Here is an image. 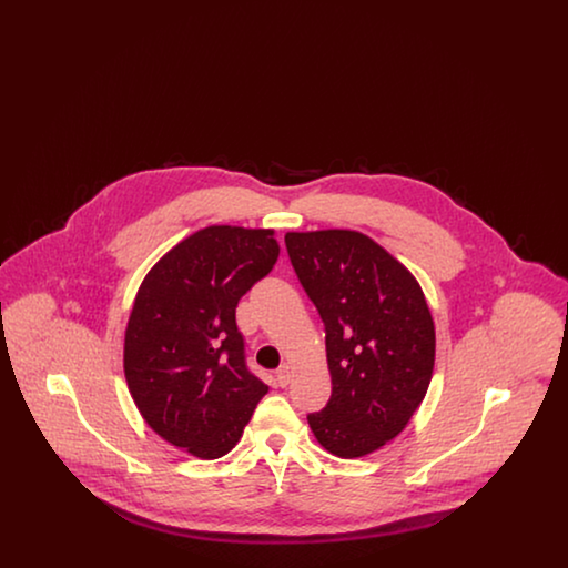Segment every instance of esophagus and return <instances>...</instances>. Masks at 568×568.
Returning <instances> with one entry per match:
<instances>
[{
  "mask_svg": "<svg viewBox=\"0 0 568 568\" xmlns=\"http://www.w3.org/2000/svg\"><path fill=\"white\" fill-rule=\"evenodd\" d=\"M290 381H292V366H290V364H283V366L276 371V383H278L281 387H285V385H290Z\"/></svg>",
  "mask_w": 568,
  "mask_h": 568,
  "instance_id": "1",
  "label": "esophagus"
}]
</instances>
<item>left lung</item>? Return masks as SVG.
Returning <instances> with one entry per match:
<instances>
[{
	"label": "left lung",
	"instance_id": "8db88e82",
	"mask_svg": "<svg viewBox=\"0 0 568 568\" xmlns=\"http://www.w3.org/2000/svg\"><path fill=\"white\" fill-rule=\"evenodd\" d=\"M285 244L325 325L332 396L308 426L329 454L368 456L405 430L428 392V302L417 278L362 232H287Z\"/></svg>",
	"mask_w": 568,
	"mask_h": 568
}]
</instances>
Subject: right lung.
<instances>
[{"instance_id": "obj_1", "label": "right lung", "mask_w": 568, "mask_h": 568, "mask_svg": "<svg viewBox=\"0 0 568 568\" xmlns=\"http://www.w3.org/2000/svg\"><path fill=\"white\" fill-rule=\"evenodd\" d=\"M278 257L272 230L211 225L144 276L125 329L123 368L144 422L191 456H225L268 392L244 362L239 300Z\"/></svg>"}]
</instances>
